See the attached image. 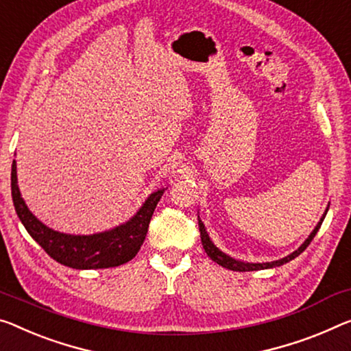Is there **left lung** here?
Listing matches in <instances>:
<instances>
[{"label":"left lung","mask_w":351,"mask_h":351,"mask_svg":"<svg viewBox=\"0 0 351 351\" xmlns=\"http://www.w3.org/2000/svg\"><path fill=\"white\" fill-rule=\"evenodd\" d=\"M326 212H328V208H326ZM326 212H325V215H326ZM325 215H323L322 219L319 221V224L315 226V229L312 230V234H311L309 237H307V240L304 241L303 245H301V246L298 247V250H296L295 252H292V254H290V256L281 258V261L265 262V263H245V262H239V261H235V258L226 256L224 252H221V251L218 250V247L215 246V245L212 243V241H210V237H208V234H207L206 228H204V223H202L201 219H199V217H197V221H199V232H201L202 246H204V250H206L207 256H208L210 258H212L213 262H217L218 265L224 267V268L234 269V271H256V269H265V268H273V267L284 265V263L290 262V261H292V258L298 257V256L301 254V252H303V251L306 250V247L311 245V241L314 240V237H315L317 232H319L320 226H322V223H323V219H325Z\"/></svg>","instance_id":"left-lung-1"}]
</instances>
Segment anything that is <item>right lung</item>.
Masks as SVG:
<instances>
[{
  "label": "right lung",
  "mask_w": 351,
  "mask_h": 351,
  "mask_svg": "<svg viewBox=\"0 0 351 351\" xmlns=\"http://www.w3.org/2000/svg\"><path fill=\"white\" fill-rule=\"evenodd\" d=\"M10 190L15 212L28 234L56 262L77 269L110 268L132 261L143 245L154 210L165 193L158 190L150 194L139 212L119 228L94 235H69L47 228L26 207L17 185L15 160L10 172Z\"/></svg>",
  "instance_id": "1"
}]
</instances>
